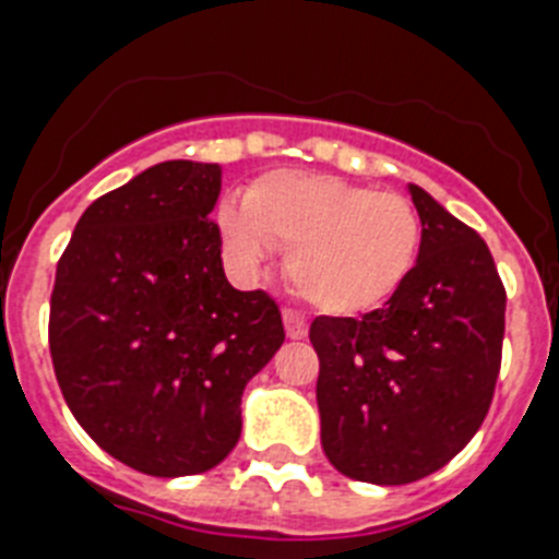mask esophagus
<instances>
[{"mask_svg": "<svg viewBox=\"0 0 559 559\" xmlns=\"http://www.w3.org/2000/svg\"><path fill=\"white\" fill-rule=\"evenodd\" d=\"M284 329L289 340H304L309 332V323L307 318L300 312H295V309H284Z\"/></svg>", "mask_w": 559, "mask_h": 559, "instance_id": "obj_1", "label": "esophagus"}]
</instances>
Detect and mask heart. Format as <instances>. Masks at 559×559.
I'll return each instance as SVG.
<instances>
[{
  "label": "heart",
  "instance_id": "b5f03b06",
  "mask_svg": "<svg viewBox=\"0 0 559 559\" xmlns=\"http://www.w3.org/2000/svg\"><path fill=\"white\" fill-rule=\"evenodd\" d=\"M219 233L239 275H252L273 245L286 247L298 293L323 312L380 307L405 284L419 255L421 222L405 197L340 177L273 171L241 202H225Z\"/></svg>",
  "mask_w": 559,
  "mask_h": 559
}]
</instances>
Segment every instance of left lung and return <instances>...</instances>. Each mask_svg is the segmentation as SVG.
<instances>
[{"label": "left lung", "mask_w": 559, "mask_h": 559, "mask_svg": "<svg viewBox=\"0 0 559 559\" xmlns=\"http://www.w3.org/2000/svg\"><path fill=\"white\" fill-rule=\"evenodd\" d=\"M419 259L382 309L314 318L320 444L354 481L400 487L478 433L501 371L507 293L492 252L419 186Z\"/></svg>", "instance_id": "8db88e82"}]
</instances>
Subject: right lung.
Listing matches in <instances>:
<instances>
[{
	"mask_svg": "<svg viewBox=\"0 0 559 559\" xmlns=\"http://www.w3.org/2000/svg\"><path fill=\"white\" fill-rule=\"evenodd\" d=\"M219 163L168 159L95 199L58 261L56 380L111 459L157 478L213 469L241 436L245 385L284 323L225 278Z\"/></svg>",
	"mask_w": 559,
	"mask_h": 559,
	"instance_id": "right-lung-1",
	"label": "right lung"
}]
</instances>
